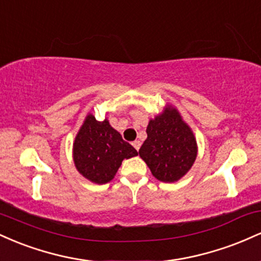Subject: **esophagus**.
Instances as JSON below:
<instances>
[{"label":"esophagus","mask_w":261,"mask_h":261,"mask_svg":"<svg viewBox=\"0 0 261 261\" xmlns=\"http://www.w3.org/2000/svg\"><path fill=\"white\" fill-rule=\"evenodd\" d=\"M133 146H134V147H135V148H136V149H137V151H139V149H140V147H141V142H140V141H139V140L134 141V142H133Z\"/></svg>","instance_id":"obj_1"}]
</instances>
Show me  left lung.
<instances>
[{"label": "left lung", "instance_id": "8db88e82", "mask_svg": "<svg viewBox=\"0 0 261 261\" xmlns=\"http://www.w3.org/2000/svg\"><path fill=\"white\" fill-rule=\"evenodd\" d=\"M146 133L147 139L139 153L154 178L174 182L187 174L196 160L197 143L178 110L164 108L163 113L149 120Z\"/></svg>", "mask_w": 261, "mask_h": 261}]
</instances>
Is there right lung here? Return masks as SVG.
Listing matches in <instances>:
<instances>
[{
  "instance_id": "obj_1",
  "label": "right lung",
  "mask_w": 261,
  "mask_h": 261,
  "mask_svg": "<svg viewBox=\"0 0 261 261\" xmlns=\"http://www.w3.org/2000/svg\"><path fill=\"white\" fill-rule=\"evenodd\" d=\"M137 155L130 143L110 126L88 114L73 142V162L80 174L95 184H107L115 176L121 162Z\"/></svg>"
}]
</instances>
